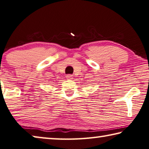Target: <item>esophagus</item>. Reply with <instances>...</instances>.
<instances>
[{
  "instance_id": "obj_1",
  "label": "esophagus",
  "mask_w": 149,
  "mask_h": 149,
  "mask_svg": "<svg viewBox=\"0 0 149 149\" xmlns=\"http://www.w3.org/2000/svg\"><path fill=\"white\" fill-rule=\"evenodd\" d=\"M66 78L69 80H72L73 79V76L71 74H67L66 75Z\"/></svg>"
}]
</instances>
